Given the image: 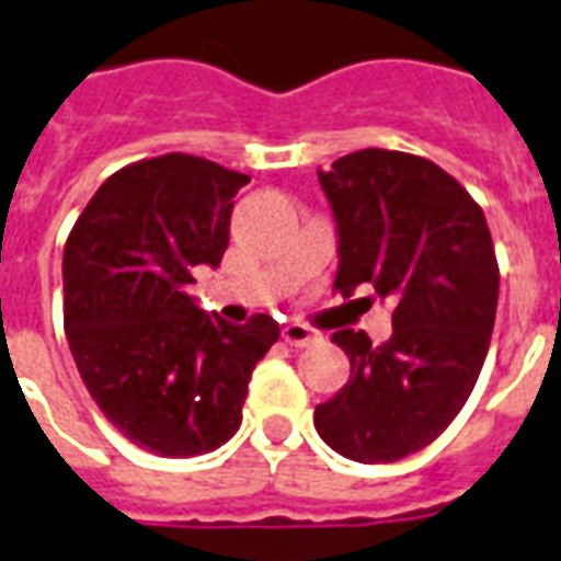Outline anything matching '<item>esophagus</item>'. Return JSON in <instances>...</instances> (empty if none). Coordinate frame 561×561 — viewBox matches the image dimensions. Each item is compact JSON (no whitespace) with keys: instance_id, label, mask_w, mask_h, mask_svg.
Here are the masks:
<instances>
[{"instance_id":"obj_1","label":"esophagus","mask_w":561,"mask_h":561,"mask_svg":"<svg viewBox=\"0 0 561 561\" xmlns=\"http://www.w3.org/2000/svg\"><path fill=\"white\" fill-rule=\"evenodd\" d=\"M282 341L288 343V346H308V343L317 341V332L314 329H308L306 323H288L282 325Z\"/></svg>"}]
</instances>
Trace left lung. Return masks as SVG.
<instances>
[{"mask_svg":"<svg viewBox=\"0 0 561 561\" xmlns=\"http://www.w3.org/2000/svg\"><path fill=\"white\" fill-rule=\"evenodd\" d=\"M337 227L334 288L396 299L392 334H332L352 375L317 404L323 443L355 462H396L451 425L478 383L497 308L486 218L439 165L364 148L317 171Z\"/></svg>","mask_w":561,"mask_h":561,"instance_id":"left-lung-1","label":"left lung"}]
</instances>
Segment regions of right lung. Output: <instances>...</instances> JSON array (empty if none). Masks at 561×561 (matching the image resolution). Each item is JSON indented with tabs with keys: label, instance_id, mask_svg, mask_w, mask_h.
<instances>
[{
	"label": "right lung",
	"instance_id": "1",
	"mask_svg": "<svg viewBox=\"0 0 561 561\" xmlns=\"http://www.w3.org/2000/svg\"><path fill=\"white\" fill-rule=\"evenodd\" d=\"M250 178L165 153L116 171L92 194L64 250L69 350L101 413L162 457L215 451L241 425L255 364L279 341L267 314L232 325L186 294L218 267Z\"/></svg>",
	"mask_w": 561,
	"mask_h": 561
}]
</instances>
